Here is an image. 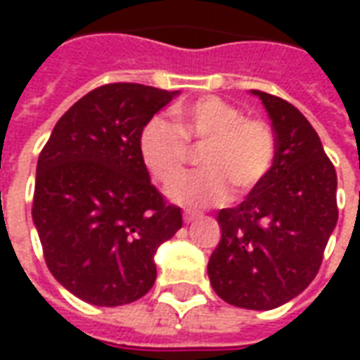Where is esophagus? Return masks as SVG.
I'll list each match as a JSON object with an SVG mask.
<instances>
[{"mask_svg": "<svg viewBox=\"0 0 360 360\" xmlns=\"http://www.w3.org/2000/svg\"><path fill=\"white\" fill-rule=\"evenodd\" d=\"M183 221H185V224H193V221H195V216H191V214H185V216H183Z\"/></svg>", "mask_w": 360, "mask_h": 360, "instance_id": "34e87169", "label": "esophagus"}]
</instances>
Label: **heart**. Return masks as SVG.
Masks as SVG:
<instances>
[{
	"mask_svg": "<svg viewBox=\"0 0 360 360\" xmlns=\"http://www.w3.org/2000/svg\"><path fill=\"white\" fill-rule=\"evenodd\" d=\"M175 125L162 117L150 119L139 139V150L152 177L169 187L187 169L188 148L200 150L202 169L169 191L173 202L191 210L218 206L229 195H247L270 173L276 160L271 129L260 119H249L239 108L219 98H200L173 110Z\"/></svg>",
	"mask_w": 360,
	"mask_h": 360,
	"instance_id": "b5f03b06",
	"label": "heart"
}]
</instances>
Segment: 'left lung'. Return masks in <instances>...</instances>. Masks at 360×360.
Here are the masks:
<instances>
[{
  "label": "left lung",
  "instance_id": "left-lung-1",
  "mask_svg": "<svg viewBox=\"0 0 360 360\" xmlns=\"http://www.w3.org/2000/svg\"><path fill=\"white\" fill-rule=\"evenodd\" d=\"M250 94L268 111L276 160L241 204L218 212L221 239L208 262V278L229 304L271 310L316 278L338 224V175L301 111L278 96Z\"/></svg>",
  "mask_w": 360,
  "mask_h": 360
}]
</instances>
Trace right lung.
<instances>
[{
    "mask_svg": "<svg viewBox=\"0 0 360 360\" xmlns=\"http://www.w3.org/2000/svg\"><path fill=\"white\" fill-rule=\"evenodd\" d=\"M179 90L113 82L59 119L36 165L32 219L46 264L96 307L141 299L156 281L158 247L183 226L181 208L150 183L139 139Z\"/></svg>",
    "mask_w": 360,
    "mask_h": 360,
    "instance_id": "add662e5",
    "label": "right lung"
}]
</instances>
